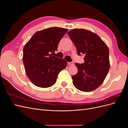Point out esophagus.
Returning a JSON list of instances; mask_svg holds the SVG:
<instances>
[{"label": "esophagus", "instance_id": "1", "mask_svg": "<svg viewBox=\"0 0 128 128\" xmlns=\"http://www.w3.org/2000/svg\"><path fill=\"white\" fill-rule=\"evenodd\" d=\"M68 64L70 66H72L74 64V62H68Z\"/></svg>", "mask_w": 128, "mask_h": 128}]
</instances>
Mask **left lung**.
<instances>
[{
	"label": "left lung",
	"instance_id": "left-lung-1",
	"mask_svg": "<svg viewBox=\"0 0 128 128\" xmlns=\"http://www.w3.org/2000/svg\"><path fill=\"white\" fill-rule=\"evenodd\" d=\"M68 34L77 48V54L84 56L83 64L76 63L78 72L72 83L83 92L94 90L101 85L109 71V49L97 34L83 29H74Z\"/></svg>",
	"mask_w": 128,
	"mask_h": 128
}]
</instances>
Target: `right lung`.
<instances>
[{
    "label": "right lung",
    "instance_id": "obj_1",
    "mask_svg": "<svg viewBox=\"0 0 128 128\" xmlns=\"http://www.w3.org/2000/svg\"><path fill=\"white\" fill-rule=\"evenodd\" d=\"M67 29L51 27L34 34L24 48L23 61L27 76L34 84L48 88L54 84L67 61L53 56Z\"/></svg>",
    "mask_w": 128,
    "mask_h": 128
}]
</instances>
